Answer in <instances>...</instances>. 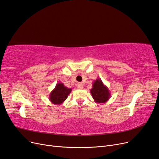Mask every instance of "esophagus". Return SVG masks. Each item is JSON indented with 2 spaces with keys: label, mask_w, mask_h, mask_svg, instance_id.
<instances>
[{
  "label": "esophagus",
  "mask_w": 159,
  "mask_h": 159,
  "mask_svg": "<svg viewBox=\"0 0 159 159\" xmlns=\"http://www.w3.org/2000/svg\"><path fill=\"white\" fill-rule=\"evenodd\" d=\"M83 87H84V85H83V84H81V83L78 84V89H82Z\"/></svg>",
  "instance_id": "obj_1"
}]
</instances>
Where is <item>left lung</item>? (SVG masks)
I'll return each mask as SVG.
<instances>
[{
	"instance_id": "obj_1",
	"label": "left lung",
	"mask_w": 159,
	"mask_h": 159,
	"mask_svg": "<svg viewBox=\"0 0 159 159\" xmlns=\"http://www.w3.org/2000/svg\"><path fill=\"white\" fill-rule=\"evenodd\" d=\"M93 87L90 90L96 103H105L109 99L111 93L106 85H104L100 78H98L93 83Z\"/></svg>"
}]
</instances>
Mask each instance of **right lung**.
<instances>
[{"instance_id": "add662e5", "label": "right lung", "mask_w": 159, "mask_h": 159, "mask_svg": "<svg viewBox=\"0 0 159 159\" xmlns=\"http://www.w3.org/2000/svg\"><path fill=\"white\" fill-rule=\"evenodd\" d=\"M71 88L66 87L63 83H57L49 95V100L54 105H61L68 97Z\"/></svg>"}]
</instances>
